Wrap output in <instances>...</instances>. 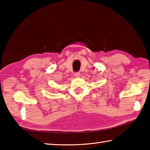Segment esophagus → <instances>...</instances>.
<instances>
[{
	"label": "esophagus",
	"instance_id": "1",
	"mask_svg": "<svg viewBox=\"0 0 150 150\" xmlns=\"http://www.w3.org/2000/svg\"><path fill=\"white\" fill-rule=\"evenodd\" d=\"M75 77H76V78H79L81 77V73H80V72H76L75 73Z\"/></svg>",
	"mask_w": 150,
	"mask_h": 150
}]
</instances>
